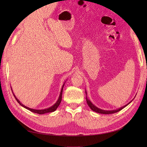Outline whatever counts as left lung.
Returning a JSON list of instances; mask_svg holds the SVG:
<instances>
[{
	"label": "left lung",
	"mask_w": 147,
	"mask_h": 147,
	"mask_svg": "<svg viewBox=\"0 0 147 147\" xmlns=\"http://www.w3.org/2000/svg\"><path fill=\"white\" fill-rule=\"evenodd\" d=\"M85 92H86V102H87V104H88V106L90 107V109H91L92 111H94V112H97V113H101V114H112V113H117V112H119V111L123 109H124V107H126L128 104H129L131 103V102L132 101V100H133V99H132L131 102H129V103H128L127 104H126V105H125L124 106L122 107H120V108H119V109H118L113 110H102V109H99V108H98V107H97L96 106H95L94 104H93L92 103V102H91V100H89V99H88V97L86 96V95H87L86 91Z\"/></svg>",
	"instance_id": "left-lung-1"
}]
</instances>
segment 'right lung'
<instances>
[{
    "label": "right lung",
    "instance_id": "add662e5",
    "mask_svg": "<svg viewBox=\"0 0 147 147\" xmlns=\"http://www.w3.org/2000/svg\"><path fill=\"white\" fill-rule=\"evenodd\" d=\"M65 82H66V81H65ZM65 82L63 84V86H62L61 90V92H60V94H59V98H58V99H57V100L56 101V103H55L54 105H52L51 107H50L47 108V109H45L37 110V109H30V108H29V107H26V106H25L24 105H23V104H21V102H20V101L17 99V97L15 96V95L14 94V93L13 92V95H14L15 98L16 99V100H17V102H18V103H19L22 107H23L24 108H25V109H28V110H30V112L35 113H38V114H40V115L45 114V113H50V112H55V111L57 109V108L58 107V106L59 105V104H61V100H62V94H63V88H64V86ZM11 90H12V88H11ZM12 92H13V90H12Z\"/></svg>",
    "mask_w": 147,
    "mask_h": 147
}]
</instances>
